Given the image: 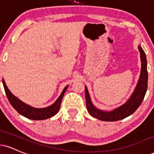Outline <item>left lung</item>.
Returning a JSON list of instances; mask_svg holds the SVG:
<instances>
[{
  "label": "left lung",
  "instance_id": "obj_1",
  "mask_svg": "<svg viewBox=\"0 0 154 154\" xmlns=\"http://www.w3.org/2000/svg\"><path fill=\"white\" fill-rule=\"evenodd\" d=\"M138 49L140 53V59H141V71H140V78L134 92L125 104L110 112L98 110L92 104L88 89L85 87V99H86L87 109L89 113L91 115L92 117L103 120V121H117V120H122L131 116L141 104L143 100L145 97L146 90H147L148 72L146 54L140 46L138 47Z\"/></svg>",
  "mask_w": 154,
  "mask_h": 154
}]
</instances>
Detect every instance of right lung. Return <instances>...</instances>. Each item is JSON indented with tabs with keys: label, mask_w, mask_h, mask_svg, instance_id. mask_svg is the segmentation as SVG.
Segmentation results:
<instances>
[{
	"label": "right lung",
	"mask_w": 154,
	"mask_h": 154,
	"mask_svg": "<svg viewBox=\"0 0 154 154\" xmlns=\"http://www.w3.org/2000/svg\"><path fill=\"white\" fill-rule=\"evenodd\" d=\"M3 84L8 101L10 102L11 105L14 107L15 110L24 117L35 120L47 119V118L52 117L54 115H56L58 112L59 108H60L61 103H62V100L63 96L64 95V92H66V89L68 88V86L65 87V88L64 89V90L62 91L60 96L58 97V99L51 106L44 107V108H34V107L25 104L20 100H18L17 97H15L10 92L8 88H7L3 79Z\"/></svg>",
	"instance_id": "obj_1"
}]
</instances>
